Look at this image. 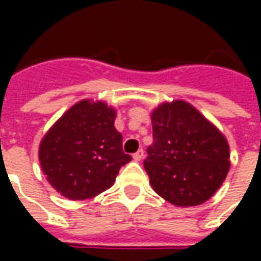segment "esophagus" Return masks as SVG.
<instances>
[{"mask_svg":"<svg viewBox=\"0 0 261 261\" xmlns=\"http://www.w3.org/2000/svg\"><path fill=\"white\" fill-rule=\"evenodd\" d=\"M142 156H144V151H142V149H138V151L133 155V159H134L136 162H140L142 159Z\"/></svg>","mask_w":261,"mask_h":261,"instance_id":"1","label":"esophagus"}]
</instances>
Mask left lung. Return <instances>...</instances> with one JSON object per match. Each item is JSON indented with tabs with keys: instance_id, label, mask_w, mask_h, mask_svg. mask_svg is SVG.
Masks as SVG:
<instances>
[{
	"instance_id": "8db88e82",
	"label": "left lung",
	"mask_w": 261,
	"mask_h": 261,
	"mask_svg": "<svg viewBox=\"0 0 261 261\" xmlns=\"http://www.w3.org/2000/svg\"><path fill=\"white\" fill-rule=\"evenodd\" d=\"M151 121L153 142L144 168L153 190L177 207L207 201L229 170L224 134L185 100L161 103L151 112Z\"/></svg>"
}]
</instances>
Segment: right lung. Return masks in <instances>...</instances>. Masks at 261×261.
I'll use <instances>...</instances> for the list:
<instances>
[{
  "label": "right lung",
  "mask_w": 261,
  "mask_h": 261,
  "mask_svg": "<svg viewBox=\"0 0 261 261\" xmlns=\"http://www.w3.org/2000/svg\"><path fill=\"white\" fill-rule=\"evenodd\" d=\"M116 109L103 100L82 99L54 123L39 145L43 173L68 200H88L113 186L121 166L123 136L114 127Z\"/></svg>",
  "instance_id": "obj_1"
}]
</instances>
